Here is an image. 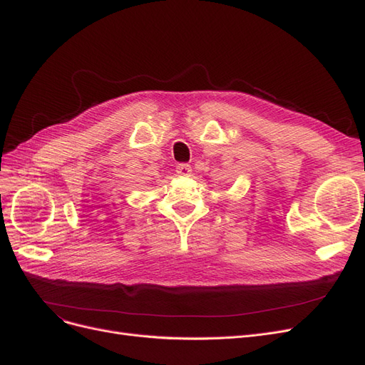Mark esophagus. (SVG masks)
<instances>
[{
    "label": "esophagus",
    "instance_id": "34e87169",
    "mask_svg": "<svg viewBox=\"0 0 365 365\" xmlns=\"http://www.w3.org/2000/svg\"><path fill=\"white\" fill-rule=\"evenodd\" d=\"M176 173H180L181 176H189L192 173L190 164H187V163L178 164V165H176Z\"/></svg>",
    "mask_w": 365,
    "mask_h": 365
}]
</instances>
